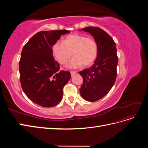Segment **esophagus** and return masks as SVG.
Wrapping results in <instances>:
<instances>
[{"mask_svg":"<svg viewBox=\"0 0 148 148\" xmlns=\"http://www.w3.org/2000/svg\"><path fill=\"white\" fill-rule=\"evenodd\" d=\"M70 73H71V77H73V76H74L76 73H77V71H70Z\"/></svg>","mask_w":148,"mask_h":148,"instance_id":"obj_1","label":"esophagus"}]
</instances>
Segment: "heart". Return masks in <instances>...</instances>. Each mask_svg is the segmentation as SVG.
Returning <instances> with one entry per match:
<instances>
[{
    "instance_id": "heart-1",
    "label": "heart",
    "mask_w": 148,
    "mask_h": 148,
    "mask_svg": "<svg viewBox=\"0 0 148 148\" xmlns=\"http://www.w3.org/2000/svg\"><path fill=\"white\" fill-rule=\"evenodd\" d=\"M52 51L61 64H66L73 53L74 57L67 66L76 69L82 65L87 66L92 64L97 57L98 48L94 39L73 34L66 36L64 42L56 41L52 46Z\"/></svg>"
}]
</instances>
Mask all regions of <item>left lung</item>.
<instances>
[{"instance_id": "8db88e82", "label": "left lung", "mask_w": 148, "mask_h": 148, "mask_svg": "<svg viewBox=\"0 0 148 148\" xmlns=\"http://www.w3.org/2000/svg\"><path fill=\"white\" fill-rule=\"evenodd\" d=\"M82 29L92 36L98 52L95 64L79 72L83 78L80 95L87 101L95 102L106 96L115 82L118 64L117 48L113 39L103 29L98 27Z\"/></svg>"}]
</instances>
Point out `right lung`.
I'll use <instances>...</instances> for the list:
<instances>
[{"label":"right lung","mask_w":148,"mask_h":148,"mask_svg":"<svg viewBox=\"0 0 148 148\" xmlns=\"http://www.w3.org/2000/svg\"><path fill=\"white\" fill-rule=\"evenodd\" d=\"M69 30L39 31L24 46L19 62L20 79L23 91L35 104L44 107L57 105L63 96V88L69 81V71H59L52 46Z\"/></svg>","instance_id":"add662e5"}]
</instances>
